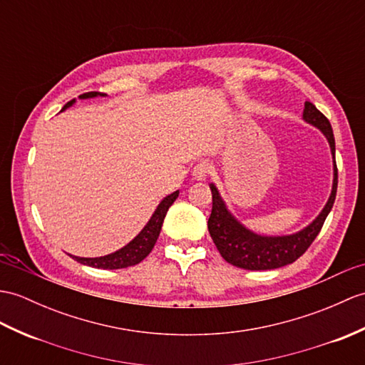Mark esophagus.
<instances>
[{
	"instance_id": "34e87169",
	"label": "esophagus",
	"mask_w": 365,
	"mask_h": 365,
	"mask_svg": "<svg viewBox=\"0 0 365 365\" xmlns=\"http://www.w3.org/2000/svg\"><path fill=\"white\" fill-rule=\"evenodd\" d=\"M208 174H210V165L207 162H202V163L194 166V169H192V180H197V182L205 180L207 177H208Z\"/></svg>"
}]
</instances>
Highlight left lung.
<instances>
[{"label":"left lung","mask_w":365,"mask_h":365,"mask_svg":"<svg viewBox=\"0 0 365 365\" xmlns=\"http://www.w3.org/2000/svg\"><path fill=\"white\" fill-rule=\"evenodd\" d=\"M303 121L317 127L328 140L333 155V188L324 210L320 211L314 221L302 228L300 232L283 236H266L249 230L230 213L216 185L210 183V190L213 194V208H211L208 219V232L222 258L236 267L247 270H269L291 264L308 250L333 208L337 191V168L331 124L327 120V116L320 113L316 106L308 103V101L304 103L303 108Z\"/></svg>","instance_id":"1"}]
</instances>
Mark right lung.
<instances>
[{
  "instance_id": "add662e5",
  "label": "right lung",
  "mask_w": 365,
  "mask_h": 365,
  "mask_svg": "<svg viewBox=\"0 0 365 365\" xmlns=\"http://www.w3.org/2000/svg\"><path fill=\"white\" fill-rule=\"evenodd\" d=\"M96 96H104V95H101L98 91H90V93H86V95H81L79 99H90ZM74 103L76 99L70 101V103L63 106L62 110L71 107ZM177 197H179V191H174L173 194H169V196H166L162 202H160L158 207L154 211V215L150 216L148 224L143 227V230L120 250L108 253V255H104V257H96V258H82V257H74V255H70V257L74 258L78 262H81V264L96 267V269H108V270L138 264V262L146 258L150 253V250L154 249V245L158 240L160 230H162L165 216L168 213L169 207L173 205Z\"/></svg>"
}]
</instances>
